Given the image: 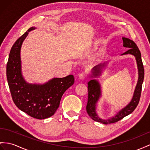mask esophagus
<instances>
[{
  "mask_svg": "<svg viewBox=\"0 0 150 150\" xmlns=\"http://www.w3.org/2000/svg\"><path fill=\"white\" fill-rule=\"evenodd\" d=\"M86 76V72H82L81 74L79 75V78L80 80H83Z\"/></svg>",
  "mask_w": 150,
  "mask_h": 150,
  "instance_id": "1",
  "label": "esophagus"
}]
</instances>
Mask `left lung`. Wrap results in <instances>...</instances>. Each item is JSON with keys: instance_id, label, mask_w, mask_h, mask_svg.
<instances>
[{"instance_id": "1", "label": "left lung", "mask_w": 150, "mask_h": 150, "mask_svg": "<svg viewBox=\"0 0 150 150\" xmlns=\"http://www.w3.org/2000/svg\"><path fill=\"white\" fill-rule=\"evenodd\" d=\"M122 40L124 42L123 46L129 49L126 52L122 54L121 56L130 54L135 57L138 70V80L131 101L124 108L119 110L113 117L105 119L101 118L96 112L97 103L101 97V84L97 79H92L87 83L88 101L86 106L87 112L93 120L102 123L103 124H108L117 122L133 112V111L136 109L138 103H139L141 97L142 85H143L144 76V70L141 59V52L134 41L125 37H122ZM108 63V62L100 63L92 68L91 77L98 78L99 76H100L103 73V70L106 67Z\"/></svg>"}]
</instances>
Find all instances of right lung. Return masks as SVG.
I'll return each instance as SVG.
<instances>
[{
	"label": "right lung",
	"instance_id": "add662e5",
	"mask_svg": "<svg viewBox=\"0 0 150 150\" xmlns=\"http://www.w3.org/2000/svg\"><path fill=\"white\" fill-rule=\"evenodd\" d=\"M31 27L15 42L9 53L6 68L7 82L13 100L18 108L37 119L47 118L55 113L63 94L74 83L73 75L53 78L43 84L30 83L22 75L21 48Z\"/></svg>",
	"mask_w": 150,
	"mask_h": 150
}]
</instances>
